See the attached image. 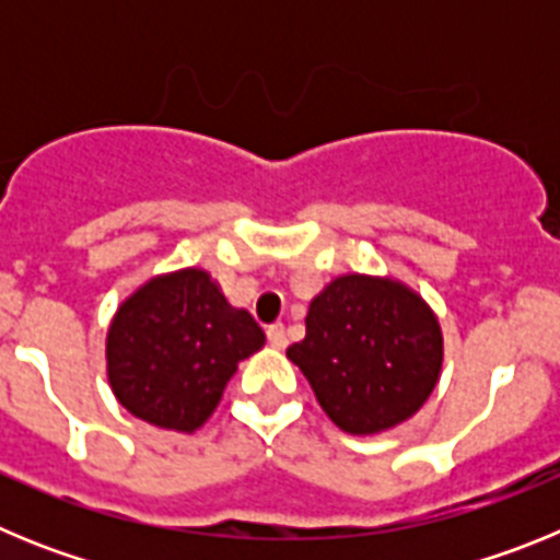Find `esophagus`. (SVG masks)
<instances>
[{
  "label": "esophagus",
  "instance_id": "1",
  "mask_svg": "<svg viewBox=\"0 0 560 560\" xmlns=\"http://www.w3.org/2000/svg\"><path fill=\"white\" fill-rule=\"evenodd\" d=\"M266 339H269L271 348H277V350H283L285 345H289V339H285V328L280 323H275L266 328Z\"/></svg>",
  "mask_w": 560,
  "mask_h": 560
}]
</instances>
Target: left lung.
<instances>
[{
  "label": "left lung",
  "mask_w": 560,
  "mask_h": 560,
  "mask_svg": "<svg viewBox=\"0 0 560 560\" xmlns=\"http://www.w3.org/2000/svg\"><path fill=\"white\" fill-rule=\"evenodd\" d=\"M285 353L336 427L375 434L412 418L432 395L443 336L407 285L348 275L311 300L305 339Z\"/></svg>",
  "instance_id": "left-lung-1"
}]
</instances>
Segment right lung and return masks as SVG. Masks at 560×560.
<instances>
[{
	"mask_svg": "<svg viewBox=\"0 0 560 560\" xmlns=\"http://www.w3.org/2000/svg\"><path fill=\"white\" fill-rule=\"evenodd\" d=\"M249 311L232 308L201 269L156 277L114 314L108 384L153 427L192 432L219 407L237 361L264 348Z\"/></svg>",
	"mask_w": 560,
	"mask_h": 560,
	"instance_id": "add662e5",
	"label": "right lung"
}]
</instances>
